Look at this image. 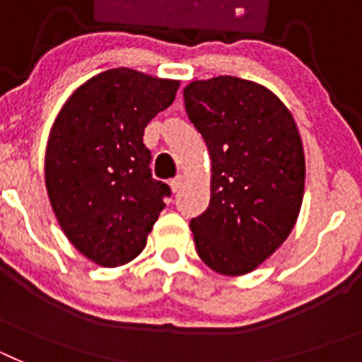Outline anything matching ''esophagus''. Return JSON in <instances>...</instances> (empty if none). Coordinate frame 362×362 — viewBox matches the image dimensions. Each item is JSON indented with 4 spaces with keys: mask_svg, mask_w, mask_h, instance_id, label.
<instances>
[{
    "mask_svg": "<svg viewBox=\"0 0 362 362\" xmlns=\"http://www.w3.org/2000/svg\"><path fill=\"white\" fill-rule=\"evenodd\" d=\"M183 181H185L183 175H177V177H175V179H172V181H170V188H172V192H174V194H177V192L181 190V187H183Z\"/></svg>",
    "mask_w": 362,
    "mask_h": 362,
    "instance_id": "esophagus-1",
    "label": "esophagus"
}]
</instances>
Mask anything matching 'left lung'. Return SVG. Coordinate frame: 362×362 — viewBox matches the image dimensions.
<instances>
[{
    "mask_svg": "<svg viewBox=\"0 0 362 362\" xmlns=\"http://www.w3.org/2000/svg\"><path fill=\"white\" fill-rule=\"evenodd\" d=\"M183 95L212 161L209 209L190 221L196 250L217 274L245 276L286 241L299 217V130L283 101L248 79H197Z\"/></svg>",
    "mask_w": 362,
    "mask_h": 362,
    "instance_id": "1",
    "label": "left lung"
}]
</instances>
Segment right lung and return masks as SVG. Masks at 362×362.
Segmentation results:
<instances>
[{
	"label": "right lung",
	"mask_w": 362,
	"mask_h": 362,
	"mask_svg": "<svg viewBox=\"0 0 362 362\" xmlns=\"http://www.w3.org/2000/svg\"><path fill=\"white\" fill-rule=\"evenodd\" d=\"M177 79L110 69L72 92L50 129L45 185L56 219L86 259L121 267L141 254L168 185L152 179L145 127Z\"/></svg>",
	"instance_id": "obj_1"
}]
</instances>
